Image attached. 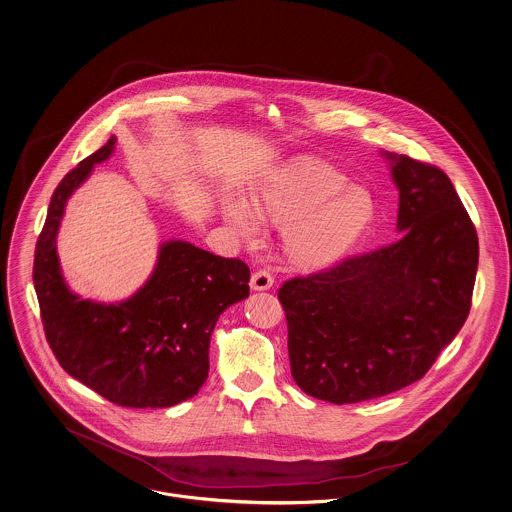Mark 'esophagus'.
Instances as JSON below:
<instances>
[{"label": "esophagus", "mask_w": 512, "mask_h": 512, "mask_svg": "<svg viewBox=\"0 0 512 512\" xmlns=\"http://www.w3.org/2000/svg\"><path fill=\"white\" fill-rule=\"evenodd\" d=\"M273 283H275L273 275L269 271H265V269H259V271H255L251 275V288L253 290H267V288L273 286Z\"/></svg>", "instance_id": "esophagus-1"}]
</instances>
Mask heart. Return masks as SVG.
<instances>
[{
    "instance_id": "obj_1",
    "label": "heart",
    "mask_w": 512,
    "mask_h": 512,
    "mask_svg": "<svg viewBox=\"0 0 512 512\" xmlns=\"http://www.w3.org/2000/svg\"><path fill=\"white\" fill-rule=\"evenodd\" d=\"M347 184L336 169L306 163L253 196L251 214L239 204H229L226 216L247 241L257 237L255 220L286 229L292 261L306 269L324 267L341 257L373 218L371 196Z\"/></svg>"
}]
</instances>
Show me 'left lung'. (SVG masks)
I'll list each match as a JSON object with an SVG mask.
<instances>
[{
  "label": "left lung",
  "mask_w": 512,
  "mask_h": 512,
  "mask_svg": "<svg viewBox=\"0 0 512 512\" xmlns=\"http://www.w3.org/2000/svg\"><path fill=\"white\" fill-rule=\"evenodd\" d=\"M387 159L398 186L397 241L279 288L292 379L334 404L422 379L471 308L479 241L452 180L406 155Z\"/></svg>",
  "instance_id": "8db88e82"
}]
</instances>
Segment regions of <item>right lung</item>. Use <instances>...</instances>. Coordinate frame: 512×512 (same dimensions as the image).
<instances>
[{"label": "right lung", "mask_w": 512, "mask_h": 512, "mask_svg": "<svg viewBox=\"0 0 512 512\" xmlns=\"http://www.w3.org/2000/svg\"><path fill=\"white\" fill-rule=\"evenodd\" d=\"M114 145L112 137L60 180L37 239L33 283L45 336L70 377L119 406L167 408L198 395L208 379L214 326L249 296V267L169 241L151 279L131 298L98 304L72 294L58 265V226L70 194Z\"/></svg>", "instance_id": "right-lung-1"}]
</instances>
